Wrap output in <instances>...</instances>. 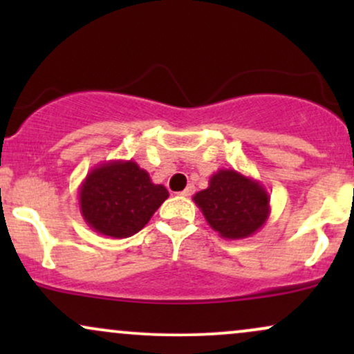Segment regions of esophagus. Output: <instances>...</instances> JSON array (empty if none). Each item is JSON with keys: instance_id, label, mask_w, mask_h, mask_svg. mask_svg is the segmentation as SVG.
Masks as SVG:
<instances>
[{"instance_id": "34e87169", "label": "esophagus", "mask_w": 354, "mask_h": 354, "mask_svg": "<svg viewBox=\"0 0 354 354\" xmlns=\"http://www.w3.org/2000/svg\"><path fill=\"white\" fill-rule=\"evenodd\" d=\"M193 193H194V186L188 185V186H186V189H183L180 194H181V196H191Z\"/></svg>"}]
</instances>
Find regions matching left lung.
<instances>
[{
    "instance_id": "left-lung-1",
    "label": "left lung",
    "mask_w": 354,
    "mask_h": 354,
    "mask_svg": "<svg viewBox=\"0 0 354 354\" xmlns=\"http://www.w3.org/2000/svg\"><path fill=\"white\" fill-rule=\"evenodd\" d=\"M208 225L219 236L243 239L254 234L270 216V194L265 186L236 169H218L208 188L193 196Z\"/></svg>"
}]
</instances>
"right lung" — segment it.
Returning a JSON list of instances; mask_svg holds the SVG:
<instances>
[{"mask_svg": "<svg viewBox=\"0 0 354 354\" xmlns=\"http://www.w3.org/2000/svg\"><path fill=\"white\" fill-rule=\"evenodd\" d=\"M169 196L133 160L104 161L91 169L78 189L86 225L109 238H129L143 230Z\"/></svg>", "mask_w": 354, "mask_h": 354, "instance_id": "add662e5", "label": "right lung"}]
</instances>
